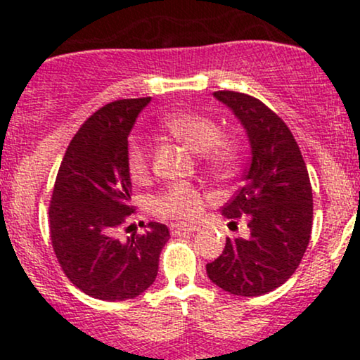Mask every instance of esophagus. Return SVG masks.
I'll list each match as a JSON object with an SVG mask.
<instances>
[{"instance_id":"1","label":"esophagus","mask_w":360,"mask_h":360,"mask_svg":"<svg viewBox=\"0 0 360 360\" xmlns=\"http://www.w3.org/2000/svg\"><path fill=\"white\" fill-rule=\"evenodd\" d=\"M196 226L191 225H179V223H172L171 225V232L172 235H186V233H193L196 232Z\"/></svg>"}]
</instances>
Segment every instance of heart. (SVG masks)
Here are the masks:
<instances>
[{
	"label": "heart",
	"mask_w": 360,
	"mask_h": 360,
	"mask_svg": "<svg viewBox=\"0 0 360 360\" xmlns=\"http://www.w3.org/2000/svg\"><path fill=\"white\" fill-rule=\"evenodd\" d=\"M166 130L181 143H184L194 154L203 155L210 162L223 166L233 159L235 148L230 142L220 139V128L213 120L198 113L171 115L164 123ZM127 166L135 181L146 179L150 169V150L142 140H130L127 148ZM205 198L198 188L191 184H171L154 200V210L160 217L179 221H191L203 212Z\"/></svg>",
	"instance_id": "b5f03b06"
}]
</instances>
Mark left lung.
<instances>
[{
  "instance_id": "left-lung-1",
  "label": "left lung",
  "mask_w": 360,
  "mask_h": 360,
  "mask_svg": "<svg viewBox=\"0 0 360 360\" xmlns=\"http://www.w3.org/2000/svg\"><path fill=\"white\" fill-rule=\"evenodd\" d=\"M213 96L232 111L249 140V169L221 214L230 223L245 218L250 235L226 238L220 257L206 264V274L230 295H266L291 278L308 247L313 221L308 169L291 130L262 101L235 91Z\"/></svg>"
}]
</instances>
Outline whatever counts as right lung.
Returning a JSON list of instances; mask_svg holds the SVG:
<instances>
[{"label":"right lung","instance_id":"obj_1","mask_svg":"<svg viewBox=\"0 0 360 360\" xmlns=\"http://www.w3.org/2000/svg\"><path fill=\"white\" fill-rule=\"evenodd\" d=\"M148 103L150 98L118 100L88 118L53 184L49 221L57 260L74 286L103 301L137 298L150 288L171 238L167 226L155 221L142 235H117L134 213L128 135Z\"/></svg>","mask_w":360,"mask_h":360}]
</instances>
